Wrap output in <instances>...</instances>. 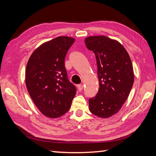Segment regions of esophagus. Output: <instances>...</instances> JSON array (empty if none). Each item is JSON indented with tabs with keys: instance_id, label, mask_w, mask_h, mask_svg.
Returning <instances> with one entry per match:
<instances>
[{
	"instance_id": "1",
	"label": "esophagus",
	"mask_w": 156,
	"mask_h": 156,
	"mask_svg": "<svg viewBox=\"0 0 156 156\" xmlns=\"http://www.w3.org/2000/svg\"><path fill=\"white\" fill-rule=\"evenodd\" d=\"M77 87H78V89L79 91H82V90H83V84H78V85L77 86Z\"/></svg>"
}]
</instances>
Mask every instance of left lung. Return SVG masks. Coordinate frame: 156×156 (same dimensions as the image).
<instances>
[{
	"label": "left lung",
	"mask_w": 156,
	"mask_h": 156,
	"mask_svg": "<svg viewBox=\"0 0 156 156\" xmlns=\"http://www.w3.org/2000/svg\"><path fill=\"white\" fill-rule=\"evenodd\" d=\"M96 58L99 90L89 100L90 112L102 118L119 112L133 87L134 74L129 55L119 42L105 36L84 39Z\"/></svg>",
	"instance_id": "left-lung-1"
}]
</instances>
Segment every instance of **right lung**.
Here are the masks:
<instances>
[{
	"instance_id": "add662e5",
	"label": "right lung",
	"mask_w": 156,
	"mask_h": 156,
	"mask_svg": "<svg viewBox=\"0 0 156 156\" xmlns=\"http://www.w3.org/2000/svg\"><path fill=\"white\" fill-rule=\"evenodd\" d=\"M75 38L59 36L34 50L25 71V84L39 111L50 118H59L70 109L76 88L70 83L65 58Z\"/></svg>"
}]
</instances>
